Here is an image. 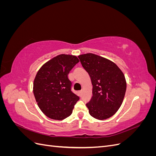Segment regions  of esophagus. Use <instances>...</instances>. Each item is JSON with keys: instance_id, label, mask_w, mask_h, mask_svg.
Listing matches in <instances>:
<instances>
[{"instance_id": "obj_1", "label": "esophagus", "mask_w": 156, "mask_h": 156, "mask_svg": "<svg viewBox=\"0 0 156 156\" xmlns=\"http://www.w3.org/2000/svg\"><path fill=\"white\" fill-rule=\"evenodd\" d=\"M79 94H80V96H81L82 94H83V90H80V91L79 92Z\"/></svg>"}]
</instances>
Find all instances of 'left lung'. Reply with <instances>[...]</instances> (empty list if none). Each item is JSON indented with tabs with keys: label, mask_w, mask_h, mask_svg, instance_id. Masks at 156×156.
Returning a JSON list of instances; mask_svg holds the SVG:
<instances>
[{
	"label": "left lung",
	"mask_w": 156,
	"mask_h": 156,
	"mask_svg": "<svg viewBox=\"0 0 156 156\" xmlns=\"http://www.w3.org/2000/svg\"><path fill=\"white\" fill-rule=\"evenodd\" d=\"M83 67L90 77L92 96L87 103L89 114L105 120L119 109L126 91L123 72L111 60L93 53L78 56Z\"/></svg>",
	"instance_id": "left-lung-1"
}]
</instances>
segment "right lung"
<instances>
[{
  "mask_svg": "<svg viewBox=\"0 0 156 156\" xmlns=\"http://www.w3.org/2000/svg\"><path fill=\"white\" fill-rule=\"evenodd\" d=\"M79 60L62 54L45 62L37 72L33 92L40 110L51 119L62 120L72 115L79 96L71 90L68 73Z\"/></svg>",
  "mask_w": 156,
  "mask_h": 156,
  "instance_id": "1",
  "label": "right lung"
}]
</instances>
